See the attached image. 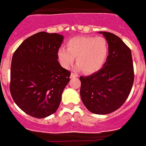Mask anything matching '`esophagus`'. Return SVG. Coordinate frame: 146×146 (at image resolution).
Listing matches in <instances>:
<instances>
[{"label": "esophagus", "mask_w": 146, "mask_h": 146, "mask_svg": "<svg viewBox=\"0 0 146 146\" xmlns=\"http://www.w3.org/2000/svg\"><path fill=\"white\" fill-rule=\"evenodd\" d=\"M78 77V75H77V74H75V73H74V72H72V73H71L70 78H74V77Z\"/></svg>", "instance_id": "34e87169"}]
</instances>
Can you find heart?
<instances>
[{"mask_svg": "<svg viewBox=\"0 0 146 146\" xmlns=\"http://www.w3.org/2000/svg\"><path fill=\"white\" fill-rule=\"evenodd\" d=\"M109 44L104 37L80 36L71 39L67 48L60 47L58 57L60 65L68 69L76 58L77 69L94 73L101 69L107 60Z\"/></svg>", "mask_w": 146, "mask_h": 146, "instance_id": "1", "label": "heart"}]
</instances>
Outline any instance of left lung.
I'll list each match as a JSON object with an SVG mask.
<instances>
[{"label":"left lung","mask_w":146,"mask_h":146,"mask_svg":"<svg viewBox=\"0 0 146 146\" xmlns=\"http://www.w3.org/2000/svg\"><path fill=\"white\" fill-rule=\"evenodd\" d=\"M102 33L109 44L104 66L87 77H80V96L89 111L105 115L115 111L126 102L134 82L131 50L116 35Z\"/></svg>","instance_id":"left-lung-1"}]
</instances>
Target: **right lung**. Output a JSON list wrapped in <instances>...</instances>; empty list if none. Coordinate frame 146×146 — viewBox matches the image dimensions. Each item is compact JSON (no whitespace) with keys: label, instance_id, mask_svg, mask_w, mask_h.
<instances>
[{"label":"right lung","instance_id":"add662e5","mask_svg":"<svg viewBox=\"0 0 146 146\" xmlns=\"http://www.w3.org/2000/svg\"><path fill=\"white\" fill-rule=\"evenodd\" d=\"M64 36L39 32L15 50L11 65L10 93L15 102L31 116L43 118L55 113L71 72L58 61Z\"/></svg>","mask_w":146,"mask_h":146}]
</instances>
